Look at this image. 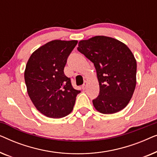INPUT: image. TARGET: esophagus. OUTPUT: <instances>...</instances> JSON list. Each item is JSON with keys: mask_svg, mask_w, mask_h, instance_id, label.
I'll return each instance as SVG.
<instances>
[{"mask_svg": "<svg viewBox=\"0 0 157 157\" xmlns=\"http://www.w3.org/2000/svg\"><path fill=\"white\" fill-rule=\"evenodd\" d=\"M86 86H87V81H85L84 83H83V84L82 85V89L83 90H85L86 89Z\"/></svg>", "mask_w": 157, "mask_h": 157, "instance_id": "1", "label": "esophagus"}]
</instances>
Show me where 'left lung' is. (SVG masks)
I'll list each match as a JSON object with an SVG mask.
<instances>
[{
	"mask_svg": "<svg viewBox=\"0 0 157 157\" xmlns=\"http://www.w3.org/2000/svg\"><path fill=\"white\" fill-rule=\"evenodd\" d=\"M77 49L96 70L100 88L93 100L96 110L111 114L125 108L136 83V61L128 46L113 38L96 36L80 40Z\"/></svg>",
	"mask_w": 157,
	"mask_h": 157,
	"instance_id": "obj_1",
	"label": "left lung"
}]
</instances>
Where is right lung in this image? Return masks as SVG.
Masks as SVG:
<instances>
[{"label": "right lung", "mask_w": 157, "mask_h": 157, "mask_svg": "<svg viewBox=\"0 0 157 157\" xmlns=\"http://www.w3.org/2000/svg\"><path fill=\"white\" fill-rule=\"evenodd\" d=\"M77 43L51 40L34 51L27 62L24 78L28 94L37 110L47 117L59 119L69 114L81 92L73 88L63 72Z\"/></svg>", "instance_id": "1"}]
</instances>
